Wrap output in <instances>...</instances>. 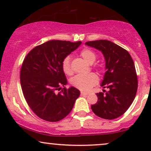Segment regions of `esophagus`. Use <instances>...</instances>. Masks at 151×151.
Returning a JSON list of instances; mask_svg holds the SVG:
<instances>
[{
	"instance_id": "obj_1",
	"label": "esophagus",
	"mask_w": 151,
	"mask_h": 151,
	"mask_svg": "<svg viewBox=\"0 0 151 151\" xmlns=\"http://www.w3.org/2000/svg\"><path fill=\"white\" fill-rule=\"evenodd\" d=\"M88 94V93L86 92H83V91H81V96H86Z\"/></svg>"
}]
</instances>
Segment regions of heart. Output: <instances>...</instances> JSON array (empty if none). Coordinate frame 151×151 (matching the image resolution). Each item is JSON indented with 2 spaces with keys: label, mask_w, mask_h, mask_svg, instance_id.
I'll use <instances>...</instances> for the list:
<instances>
[{
  "label": "heart",
  "mask_w": 151,
  "mask_h": 151,
  "mask_svg": "<svg viewBox=\"0 0 151 151\" xmlns=\"http://www.w3.org/2000/svg\"><path fill=\"white\" fill-rule=\"evenodd\" d=\"M81 56L86 62L92 64L96 60V54L90 49L82 50L80 52ZM62 70L66 74L71 75L72 70L70 65V57H67L62 62ZM99 78L96 74L89 73L86 74H77L71 79L70 82L74 86L81 91H89L93 86L97 84Z\"/></svg>",
  "instance_id": "b5f03b06"
}]
</instances>
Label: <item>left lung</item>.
Wrapping results in <instances>:
<instances>
[{"mask_svg": "<svg viewBox=\"0 0 151 151\" xmlns=\"http://www.w3.org/2000/svg\"><path fill=\"white\" fill-rule=\"evenodd\" d=\"M86 45L101 52L105 70L101 86L108 88L98 93V101L91 105L93 112L104 119H114L124 114L133 103L138 89L134 62L130 54L118 45L106 40L89 41Z\"/></svg>", "mask_w": 151, "mask_h": 151, "instance_id": "1", "label": "left lung"}]
</instances>
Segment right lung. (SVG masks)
Returning <instances> with one entry per match:
<instances>
[{
    "label": "right lung",
    "mask_w": 151,
    "mask_h": 151,
    "mask_svg": "<svg viewBox=\"0 0 151 151\" xmlns=\"http://www.w3.org/2000/svg\"><path fill=\"white\" fill-rule=\"evenodd\" d=\"M81 42L50 40L27 55L20 70V84L27 104L38 117L50 122L67 116L80 91L74 86L57 91L67 84L62 62Z\"/></svg>",
    "instance_id": "add662e5"
}]
</instances>
